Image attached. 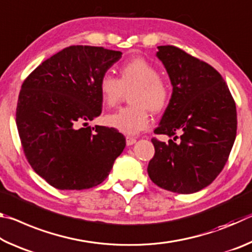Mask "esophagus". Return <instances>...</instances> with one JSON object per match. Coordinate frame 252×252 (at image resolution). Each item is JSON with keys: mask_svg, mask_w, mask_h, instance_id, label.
Here are the masks:
<instances>
[{"mask_svg": "<svg viewBox=\"0 0 252 252\" xmlns=\"http://www.w3.org/2000/svg\"><path fill=\"white\" fill-rule=\"evenodd\" d=\"M135 138H133V136H126V146H132V144L135 143Z\"/></svg>", "mask_w": 252, "mask_h": 252, "instance_id": "esophagus-1", "label": "esophagus"}]
</instances>
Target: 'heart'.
<instances>
[{
  "instance_id": "obj_1",
  "label": "heart",
  "mask_w": 252,
  "mask_h": 252,
  "mask_svg": "<svg viewBox=\"0 0 252 252\" xmlns=\"http://www.w3.org/2000/svg\"><path fill=\"white\" fill-rule=\"evenodd\" d=\"M99 93L103 104L113 108L127 93L130 106L108 114L105 125L123 134L134 135L150 125L148 110L159 113L168 105L171 89L158 67L143 58L126 61L119 67V78L104 73L99 80Z\"/></svg>"
}]
</instances>
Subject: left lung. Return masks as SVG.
Wrapping results in <instances>:
<instances>
[{
  "instance_id": "left-lung-1",
  "label": "left lung",
  "mask_w": 252,
  "mask_h": 252,
  "mask_svg": "<svg viewBox=\"0 0 252 252\" xmlns=\"http://www.w3.org/2000/svg\"><path fill=\"white\" fill-rule=\"evenodd\" d=\"M158 49L173 89L155 133L174 138L167 143L151 140L156 152L148 174L162 189L193 193L210 185L227 163L237 134L236 103L208 63L173 45Z\"/></svg>"
}]
</instances>
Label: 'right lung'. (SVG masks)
<instances>
[{"instance_id": "right-lung-1", "label": "right lung", "mask_w": 252, "mask_h": 252, "mask_svg": "<svg viewBox=\"0 0 252 252\" xmlns=\"http://www.w3.org/2000/svg\"><path fill=\"white\" fill-rule=\"evenodd\" d=\"M122 53L72 45L45 60L21 87L16 126L34 171L60 190L103 182L126 147L113 127L88 126L99 117V80Z\"/></svg>"}]
</instances>
